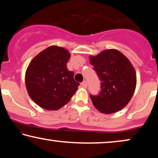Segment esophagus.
Wrapping results in <instances>:
<instances>
[{"mask_svg": "<svg viewBox=\"0 0 158 158\" xmlns=\"http://www.w3.org/2000/svg\"><path fill=\"white\" fill-rule=\"evenodd\" d=\"M81 85H82V87L83 88H87V86H88V84H87V82L86 81H83V83H81Z\"/></svg>", "mask_w": 158, "mask_h": 158, "instance_id": "34e87169", "label": "esophagus"}]
</instances>
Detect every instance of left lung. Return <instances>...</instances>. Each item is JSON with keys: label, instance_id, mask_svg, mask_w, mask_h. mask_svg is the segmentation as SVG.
<instances>
[{"label": "left lung", "instance_id": "obj_1", "mask_svg": "<svg viewBox=\"0 0 158 158\" xmlns=\"http://www.w3.org/2000/svg\"><path fill=\"white\" fill-rule=\"evenodd\" d=\"M89 59L101 81L100 94L90 96L93 104L106 114L122 110L130 101L137 85L133 65L126 56L114 49H106Z\"/></svg>", "mask_w": 158, "mask_h": 158}]
</instances>
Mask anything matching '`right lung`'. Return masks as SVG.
Listing matches in <instances>:
<instances>
[{
	"mask_svg": "<svg viewBox=\"0 0 158 158\" xmlns=\"http://www.w3.org/2000/svg\"><path fill=\"white\" fill-rule=\"evenodd\" d=\"M70 54L66 49L50 46L30 62L25 83L30 98L42 109H60L70 101L80 84L67 68Z\"/></svg>",
	"mask_w": 158,
	"mask_h": 158,
	"instance_id": "add662e5",
	"label": "right lung"
}]
</instances>
